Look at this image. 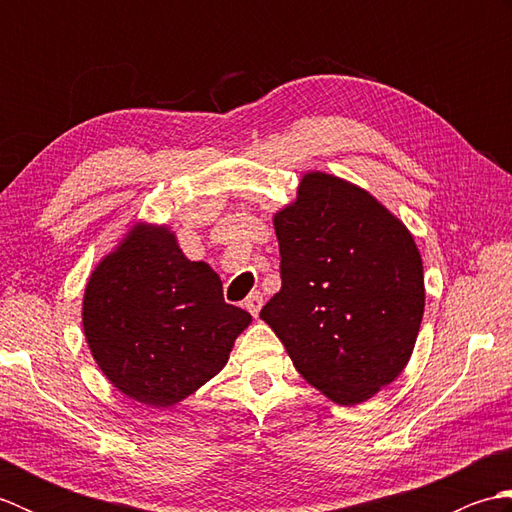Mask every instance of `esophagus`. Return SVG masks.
I'll list each match as a JSON object with an SVG mask.
<instances>
[{
  "mask_svg": "<svg viewBox=\"0 0 512 512\" xmlns=\"http://www.w3.org/2000/svg\"><path fill=\"white\" fill-rule=\"evenodd\" d=\"M262 303H264V297L259 295V292H250V295L244 299V308L253 314V317H257L259 310H262Z\"/></svg>",
  "mask_w": 512,
  "mask_h": 512,
  "instance_id": "34e87169",
  "label": "esophagus"
}]
</instances>
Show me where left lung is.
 Returning <instances> with one entry per match:
<instances>
[{
  "mask_svg": "<svg viewBox=\"0 0 512 512\" xmlns=\"http://www.w3.org/2000/svg\"><path fill=\"white\" fill-rule=\"evenodd\" d=\"M281 290L259 312L297 372L358 405L405 369L424 312L422 259L374 195L328 173L301 178L275 215Z\"/></svg>",
  "mask_w": 512,
  "mask_h": 512,
  "instance_id": "1",
  "label": "left lung"
}]
</instances>
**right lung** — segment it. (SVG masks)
<instances>
[{"label":"right lung","mask_w":512,"mask_h":512,"mask_svg":"<svg viewBox=\"0 0 512 512\" xmlns=\"http://www.w3.org/2000/svg\"><path fill=\"white\" fill-rule=\"evenodd\" d=\"M248 323L246 310L224 301L217 273L184 257L167 226H134L85 286L94 361L149 407L176 405L213 378Z\"/></svg>","instance_id":"obj_1"}]
</instances>
